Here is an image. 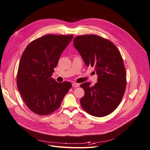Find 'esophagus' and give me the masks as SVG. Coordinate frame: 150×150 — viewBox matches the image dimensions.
Masks as SVG:
<instances>
[{"instance_id": "34e87169", "label": "esophagus", "mask_w": 150, "mask_h": 150, "mask_svg": "<svg viewBox=\"0 0 150 150\" xmlns=\"http://www.w3.org/2000/svg\"><path fill=\"white\" fill-rule=\"evenodd\" d=\"M72 86H74V87H79L80 86L79 83H72Z\"/></svg>"}]
</instances>
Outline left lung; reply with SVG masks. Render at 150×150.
Segmentation results:
<instances>
[{
    "label": "left lung",
    "mask_w": 150,
    "mask_h": 150,
    "mask_svg": "<svg viewBox=\"0 0 150 150\" xmlns=\"http://www.w3.org/2000/svg\"><path fill=\"white\" fill-rule=\"evenodd\" d=\"M74 47L86 66L92 67L98 82L80 85L85 91L80 105L86 112L96 117L112 113L122 101L127 86V74L120 51L109 40L97 35H79Z\"/></svg>",
    "instance_id": "8db88e82"
}]
</instances>
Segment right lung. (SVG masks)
Wrapping results in <instances>:
<instances>
[{
  "label": "right lung",
  "mask_w": 150,
  "mask_h": 150,
  "mask_svg": "<svg viewBox=\"0 0 150 150\" xmlns=\"http://www.w3.org/2000/svg\"><path fill=\"white\" fill-rule=\"evenodd\" d=\"M73 37L43 35L31 42L23 52L17 71V88L27 107L38 115H49L59 109L71 87L70 82L59 83L52 75Z\"/></svg>",
  "instance_id": "1"
}]
</instances>
